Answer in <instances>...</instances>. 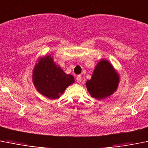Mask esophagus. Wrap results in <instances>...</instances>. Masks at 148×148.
Returning <instances> with one entry per match:
<instances>
[{"mask_svg":"<svg viewBox=\"0 0 148 148\" xmlns=\"http://www.w3.org/2000/svg\"><path fill=\"white\" fill-rule=\"evenodd\" d=\"M76 80H77V83H80L82 81V77H81V75H78L76 77Z\"/></svg>","mask_w":148,"mask_h":148,"instance_id":"34e87169","label":"esophagus"}]
</instances>
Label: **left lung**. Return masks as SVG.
Wrapping results in <instances>:
<instances>
[{
	"label": "left lung",
	"instance_id": "1",
	"mask_svg": "<svg viewBox=\"0 0 148 148\" xmlns=\"http://www.w3.org/2000/svg\"><path fill=\"white\" fill-rule=\"evenodd\" d=\"M118 82L119 77L112 65L102 60L94 70L92 78L87 81L86 86L91 96L103 99L116 90Z\"/></svg>",
	"mask_w": 148,
	"mask_h": 148
}]
</instances>
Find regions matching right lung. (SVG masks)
I'll return each instance as SVG.
<instances>
[{"label":"right lung","mask_w":148,"mask_h":148,"mask_svg":"<svg viewBox=\"0 0 148 148\" xmlns=\"http://www.w3.org/2000/svg\"><path fill=\"white\" fill-rule=\"evenodd\" d=\"M33 80L36 89L48 98L59 97L67 87L74 83V77L57 66L51 56L41 58L33 71Z\"/></svg>","instance_id":"add662e5"}]
</instances>
